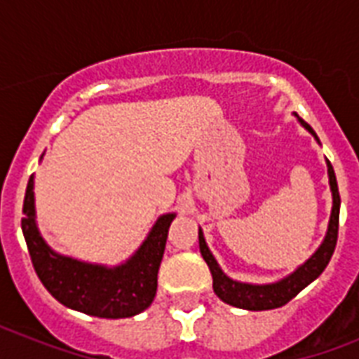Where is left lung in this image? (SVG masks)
Masks as SVG:
<instances>
[{
  "instance_id": "1",
  "label": "left lung",
  "mask_w": 359,
  "mask_h": 359,
  "mask_svg": "<svg viewBox=\"0 0 359 359\" xmlns=\"http://www.w3.org/2000/svg\"><path fill=\"white\" fill-rule=\"evenodd\" d=\"M298 117V115H296ZM300 124L306 130H309L315 140L318 141L315 130L309 126L304 119H300ZM328 163V177H330V190H332V197H334V207H332V216H330L328 224V233L324 236V242L320 244L315 253L307 259L300 268H296L294 272L287 276L285 279L278 281V283L270 285H251V283H240L235 279L227 278L224 270L219 268L216 262L214 255L208 250L205 236H203L201 229H199V250L205 259V262L210 268L212 273V287L214 292L218 294L219 300H224L229 306L240 307V309H250V311H266V309H276L285 304H289L300 290H304L307 285L315 281V279L324 272V268L328 266L330 259L334 255L335 244H337V233H339V207H341V197H339V188H337V180H335L334 168L330 160Z\"/></svg>"
}]
</instances>
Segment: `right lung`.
<instances>
[{
    "instance_id": "1",
    "label": "right lung",
    "mask_w": 359,
    "mask_h": 359,
    "mask_svg": "<svg viewBox=\"0 0 359 359\" xmlns=\"http://www.w3.org/2000/svg\"><path fill=\"white\" fill-rule=\"evenodd\" d=\"M173 219L175 214L160 216L140 250L124 264L108 268L81 262L55 253L36 229L31 177L25 188L22 231L36 276L55 300L91 317L126 318L145 311L156 296L158 268Z\"/></svg>"
}]
</instances>
